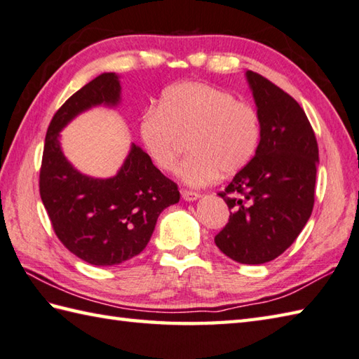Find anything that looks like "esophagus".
I'll list each match as a JSON object with an SVG mask.
<instances>
[{"instance_id": "34e87169", "label": "esophagus", "mask_w": 359, "mask_h": 359, "mask_svg": "<svg viewBox=\"0 0 359 359\" xmlns=\"http://www.w3.org/2000/svg\"><path fill=\"white\" fill-rule=\"evenodd\" d=\"M182 197H184V201H187V202H194L199 199L201 194L196 191H188V189H184V191H182Z\"/></svg>"}]
</instances>
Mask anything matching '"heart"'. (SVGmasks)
<instances>
[{"label": "heart", "instance_id": "heart-1", "mask_svg": "<svg viewBox=\"0 0 359 359\" xmlns=\"http://www.w3.org/2000/svg\"><path fill=\"white\" fill-rule=\"evenodd\" d=\"M261 137V118L253 106L201 81L166 88L158 108H148L139 120L142 147L160 171L177 170L188 140L191 156L180 175L194 188L212 184L220 172L243 170L256 156Z\"/></svg>", "mask_w": 359, "mask_h": 359}]
</instances>
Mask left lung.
Segmentation results:
<instances>
[{
	"label": "left lung",
	"instance_id": "obj_1",
	"mask_svg": "<svg viewBox=\"0 0 359 359\" xmlns=\"http://www.w3.org/2000/svg\"><path fill=\"white\" fill-rule=\"evenodd\" d=\"M247 81L261 118L262 137L253 160L219 196L230 219L215 242L239 264H265L292 245L315 203L318 142L293 97L253 71Z\"/></svg>",
	"mask_w": 359,
	"mask_h": 359
}]
</instances>
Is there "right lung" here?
Wrapping results in <instances>:
<instances>
[{
    "label": "right lung",
    "mask_w": 359,
    "mask_h": 359,
    "mask_svg": "<svg viewBox=\"0 0 359 359\" xmlns=\"http://www.w3.org/2000/svg\"><path fill=\"white\" fill-rule=\"evenodd\" d=\"M120 93L118 75L104 72L67 98L46 133L40 170V196L57 238L81 261L98 266L142 253L160 212L180 199L177 185L135 143L109 179L81 174L65 157L60 131L94 106H117Z\"/></svg>",
    "instance_id": "1"
}]
</instances>
